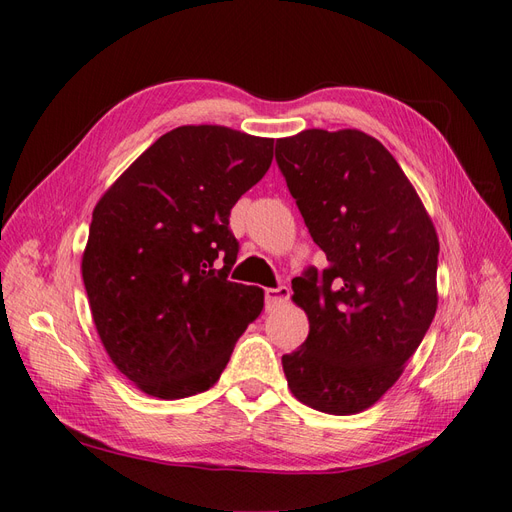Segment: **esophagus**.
Wrapping results in <instances>:
<instances>
[{"label":"esophagus","instance_id":"esophagus-1","mask_svg":"<svg viewBox=\"0 0 512 512\" xmlns=\"http://www.w3.org/2000/svg\"><path fill=\"white\" fill-rule=\"evenodd\" d=\"M288 297H290V288L288 286H277V288H267L265 290V299H267L269 307L286 303Z\"/></svg>","mask_w":512,"mask_h":512}]
</instances>
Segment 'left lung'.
Masks as SVG:
<instances>
[{
	"label": "left lung",
	"mask_w": 512,
	"mask_h": 512,
	"mask_svg": "<svg viewBox=\"0 0 512 512\" xmlns=\"http://www.w3.org/2000/svg\"><path fill=\"white\" fill-rule=\"evenodd\" d=\"M275 160L329 267L292 280L309 335L282 356L292 395L356 414L391 389L436 316V228L380 141L361 130L277 138Z\"/></svg>",
	"instance_id": "1"
}]
</instances>
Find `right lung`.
Wrapping results in <instances>:
<instances>
[{"label": "right lung", "mask_w": 512, "mask_h": 512, "mask_svg": "<svg viewBox=\"0 0 512 512\" xmlns=\"http://www.w3.org/2000/svg\"><path fill=\"white\" fill-rule=\"evenodd\" d=\"M273 138L224 126L166 132L98 200L83 282L115 367L160 399L207 391L265 292L228 280L230 209L271 166Z\"/></svg>", "instance_id": "1"}]
</instances>
